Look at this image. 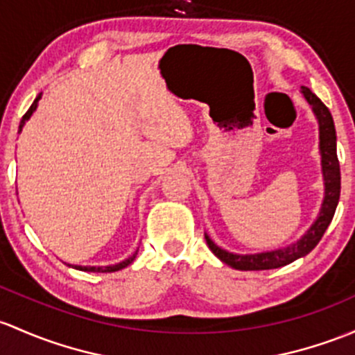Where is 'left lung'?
<instances>
[{
	"label": "left lung",
	"instance_id": "8db88e82",
	"mask_svg": "<svg viewBox=\"0 0 355 355\" xmlns=\"http://www.w3.org/2000/svg\"><path fill=\"white\" fill-rule=\"evenodd\" d=\"M301 95L311 107L318 122V137H320V156H322V175H323V202L320 207L318 216L308 227V231L296 240L294 243L282 246V248L268 250V252L259 253H233L221 248L211 240L206 233V243L211 252L218 257L226 266L236 268V270H268V268L284 267L301 257L308 255L318 241L322 240L323 233L330 226L334 219L335 209H337L338 199H340V165L337 158V134H335V124L331 119L330 110L323 105L322 100L315 95L309 88L301 87Z\"/></svg>",
	"mask_w": 355,
	"mask_h": 355
}]
</instances>
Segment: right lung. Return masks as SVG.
Masks as SVG:
<instances>
[{
  "label": "right lung",
  "mask_w": 355,
  "mask_h": 355,
  "mask_svg": "<svg viewBox=\"0 0 355 355\" xmlns=\"http://www.w3.org/2000/svg\"><path fill=\"white\" fill-rule=\"evenodd\" d=\"M40 98H42V93H39V96H37V98L33 100V103H32V105H30V109L27 110V114H25L24 117H21V122H20V128H18V132H21V129H24L25 122H27L28 119L32 117L33 112L37 110V105H39V100ZM137 252H139V248H137L136 252L132 253V255L128 257V259L122 260V262H119V263H114V266H100V267H96V266H71V263H66V266L76 268V270H83V272H103V274H105V272H117V270H122V268H125L128 266H130V263L134 262V259H136Z\"/></svg>",
  "instance_id": "add662e5"
}]
</instances>
